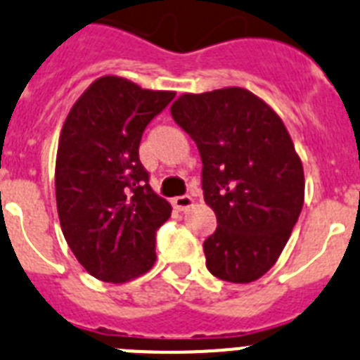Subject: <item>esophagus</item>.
<instances>
[{
  "instance_id": "1",
  "label": "esophagus",
  "mask_w": 360,
  "mask_h": 360,
  "mask_svg": "<svg viewBox=\"0 0 360 360\" xmlns=\"http://www.w3.org/2000/svg\"><path fill=\"white\" fill-rule=\"evenodd\" d=\"M173 205H174V210L186 211V210H189V207H193V205H195V200H193L189 195L176 196V198H173Z\"/></svg>"
}]
</instances>
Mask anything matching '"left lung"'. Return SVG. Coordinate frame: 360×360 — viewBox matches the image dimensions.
<instances>
[{"instance_id": "8db88e82", "label": "left lung", "mask_w": 360, "mask_h": 360, "mask_svg": "<svg viewBox=\"0 0 360 360\" xmlns=\"http://www.w3.org/2000/svg\"><path fill=\"white\" fill-rule=\"evenodd\" d=\"M171 115L195 140L217 231L204 242L214 276L248 284L281 257L304 205V169L281 116L242 87L186 92Z\"/></svg>"}]
</instances>
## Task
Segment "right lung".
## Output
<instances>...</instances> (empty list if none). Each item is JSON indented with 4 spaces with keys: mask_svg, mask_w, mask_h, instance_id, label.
<instances>
[{
    "mask_svg": "<svg viewBox=\"0 0 360 360\" xmlns=\"http://www.w3.org/2000/svg\"><path fill=\"white\" fill-rule=\"evenodd\" d=\"M173 91L120 76L94 79L69 110L56 155V205L63 236L89 275L124 284L155 266V235L171 217L138 147Z\"/></svg>",
    "mask_w": 360,
    "mask_h": 360,
    "instance_id": "1",
    "label": "right lung"
}]
</instances>
